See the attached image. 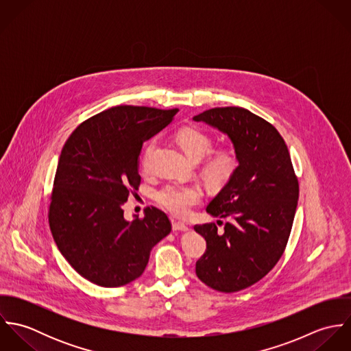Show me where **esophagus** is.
<instances>
[{"label": "esophagus", "mask_w": 351, "mask_h": 351, "mask_svg": "<svg viewBox=\"0 0 351 351\" xmlns=\"http://www.w3.org/2000/svg\"><path fill=\"white\" fill-rule=\"evenodd\" d=\"M173 231H188V226L182 221H173Z\"/></svg>", "instance_id": "obj_1"}]
</instances>
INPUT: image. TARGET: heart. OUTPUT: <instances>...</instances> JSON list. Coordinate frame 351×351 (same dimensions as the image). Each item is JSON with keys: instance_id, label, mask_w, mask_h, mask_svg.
<instances>
[{"instance_id": "b5f03b06", "label": "heart", "mask_w": 351, "mask_h": 351, "mask_svg": "<svg viewBox=\"0 0 351 351\" xmlns=\"http://www.w3.org/2000/svg\"><path fill=\"white\" fill-rule=\"evenodd\" d=\"M176 141L185 155L193 160L200 162L201 159L212 150V139L197 128H182L177 132ZM155 142H151L146 149L145 165L154 151ZM238 167V160L231 150H217L206 156L202 163L201 173L205 181L210 185H220L228 181ZM202 197L199 186L195 185H167L162 188L155 199L162 208L171 212L176 216H185L191 206L197 204Z\"/></svg>"}]
</instances>
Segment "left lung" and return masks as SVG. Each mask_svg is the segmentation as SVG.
<instances>
[{
  "label": "left lung",
  "instance_id": "obj_1",
  "mask_svg": "<svg viewBox=\"0 0 351 351\" xmlns=\"http://www.w3.org/2000/svg\"><path fill=\"white\" fill-rule=\"evenodd\" d=\"M232 143L238 167L206 212L226 219L223 232L215 224H197L206 241L196 274L215 291L232 293L263 278L278 262L292 230L299 182L288 147L266 120L238 106L213 108L193 117Z\"/></svg>",
  "mask_w": 351,
  "mask_h": 351
}]
</instances>
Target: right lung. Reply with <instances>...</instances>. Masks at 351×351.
Wrapping results in <instances>:
<instances>
[{
	"mask_svg": "<svg viewBox=\"0 0 351 351\" xmlns=\"http://www.w3.org/2000/svg\"><path fill=\"white\" fill-rule=\"evenodd\" d=\"M177 112L113 106L82 123L62 149L51 195V234L73 269L96 285L117 288L139 278L152 247L171 231L158 208L128 221L123 205L141 184L143 143Z\"/></svg>",
	"mask_w": 351,
	"mask_h": 351,
	"instance_id": "obj_1",
	"label": "right lung"
}]
</instances>
